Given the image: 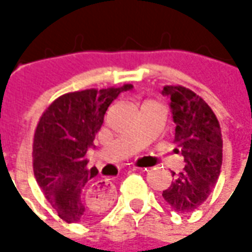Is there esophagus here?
<instances>
[{"label":"esophagus","instance_id":"obj_1","mask_svg":"<svg viewBox=\"0 0 252 252\" xmlns=\"http://www.w3.org/2000/svg\"><path fill=\"white\" fill-rule=\"evenodd\" d=\"M132 170L133 171H136V170H142L140 167H137V166H133L132 167ZM110 186L106 181H105V184H93L92 185V191L93 193H95V194H102V193H106L108 190H110Z\"/></svg>","mask_w":252,"mask_h":252}]
</instances>
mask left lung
<instances>
[{
  "label": "left lung",
  "mask_w": 252,
  "mask_h": 252,
  "mask_svg": "<svg viewBox=\"0 0 252 252\" xmlns=\"http://www.w3.org/2000/svg\"><path fill=\"white\" fill-rule=\"evenodd\" d=\"M162 94L171 101L175 150L185 162L180 174L171 171L174 180L162 195L175 212L190 213L204 204L220 175L221 129L211 106L190 89L166 85Z\"/></svg>",
  "instance_id": "1"
}]
</instances>
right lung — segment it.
I'll return each mask as SVG.
<instances>
[{"instance_id": "add662e5", "label": "right lung", "mask_w": 252, "mask_h": 252, "mask_svg": "<svg viewBox=\"0 0 252 252\" xmlns=\"http://www.w3.org/2000/svg\"><path fill=\"white\" fill-rule=\"evenodd\" d=\"M132 89H86L58 97L41 115L33 136V173L48 202L67 222L90 220L112 204L113 189L95 194L98 170L89 169L86 151L104 123L108 106ZM105 184V182H99Z\"/></svg>"}]
</instances>
